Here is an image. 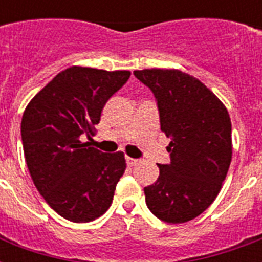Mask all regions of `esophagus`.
I'll return each mask as SVG.
<instances>
[{
  "mask_svg": "<svg viewBox=\"0 0 262 262\" xmlns=\"http://www.w3.org/2000/svg\"><path fill=\"white\" fill-rule=\"evenodd\" d=\"M126 163L127 166H136V164L139 163V159H133V158H126Z\"/></svg>",
  "mask_w": 262,
  "mask_h": 262,
  "instance_id": "34e87169",
  "label": "esophagus"
}]
</instances>
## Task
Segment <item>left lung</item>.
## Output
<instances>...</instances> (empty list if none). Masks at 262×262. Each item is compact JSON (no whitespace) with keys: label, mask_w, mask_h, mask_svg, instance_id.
I'll return each instance as SVG.
<instances>
[{"label":"left lung","mask_w":262,"mask_h":262,"mask_svg":"<svg viewBox=\"0 0 262 262\" xmlns=\"http://www.w3.org/2000/svg\"><path fill=\"white\" fill-rule=\"evenodd\" d=\"M135 76L154 92L160 129L171 139V162L158 164L159 178L144 187L158 219L186 223L219 194L232 158L231 119L220 99L199 79L177 69H143Z\"/></svg>","instance_id":"8db88e82"}]
</instances>
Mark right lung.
<instances>
[{"label": "right lung", "instance_id": "add662e5", "mask_svg": "<svg viewBox=\"0 0 262 262\" xmlns=\"http://www.w3.org/2000/svg\"><path fill=\"white\" fill-rule=\"evenodd\" d=\"M129 77V71L71 67L24 110L21 140L31 178L46 203L67 220L92 222L113 203L126 168L125 156L104 154L81 139H91L106 102Z\"/></svg>", "mask_w": 262, "mask_h": 262}]
</instances>
